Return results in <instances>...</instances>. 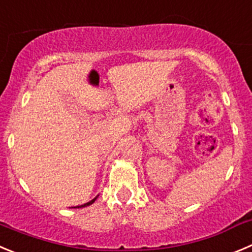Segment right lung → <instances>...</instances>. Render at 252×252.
<instances>
[{"instance_id":"add662e5","label":"right lung","mask_w":252,"mask_h":252,"mask_svg":"<svg viewBox=\"0 0 252 252\" xmlns=\"http://www.w3.org/2000/svg\"><path fill=\"white\" fill-rule=\"evenodd\" d=\"M95 199H97V196L94 197L93 200H91V201H88V203H86V204H83V205H79V206H74V209H79V208H84V206H88V205H91V204H93L94 201H95Z\"/></svg>"}]
</instances>
